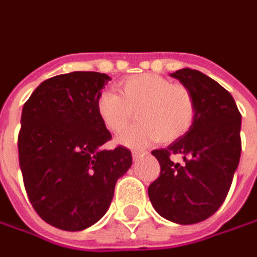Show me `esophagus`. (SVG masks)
<instances>
[{"label":"esophagus","mask_w":257,"mask_h":257,"mask_svg":"<svg viewBox=\"0 0 257 257\" xmlns=\"http://www.w3.org/2000/svg\"><path fill=\"white\" fill-rule=\"evenodd\" d=\"M140 157H141V152L133 151V159H134V161H137V159H140Z\"/></svg>","instance_id":"obj_1"}]
</instances>
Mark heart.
I'll return each mask as SVG.
<instances>
[{
  "label": "heart",
  "mask_w": 257,
  "mask_h": 257,
  "mask_svg": "<svg viewBox=\"0 0 257 257\" xmlns=\"http://www.w3.org/2000/svg\"><path fill=\"white\" fill-rule=\"evenodd\" d=\"M118 93L103 91L96 99V113L111 133H120L136 111L139 123L121 133L117 143L144 148L154 141L172 143L189 132L196 116L190 91L157 74H141L118 84Z\"/></svg>",
  "instance_id": "heart-1"
}]
</instances>
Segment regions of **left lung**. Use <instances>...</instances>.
I'll return each mask as SVG.
<instances>
[{"label": "left lung", "mask_w": 257, "mask_h": 257, "mask_svg": "<svg viewBox=\"0 0 257 257\" xmlns=\"http://www.w3.org/2000/svg\"><path fill=\"white\" fill-rule=\"evenodd\" d=\"M171 77L192 93V127L172 144L154 150L159 178L148 187L155 211L166 220L190 225L211 217L224 203L240 158V113L232 95L206 74L182 68ZM172 155L184 158L182 166Z\"/></svg>", "instance_id": "1"}]
</instances>
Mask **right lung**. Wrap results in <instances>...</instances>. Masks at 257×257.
Listing matches in <instances>:
<instances>
[{
  "mask_svg": "<svg viewBox=\"0 0 257 257\" xmlns=\"http://www.w3.org/2000/svg\"><path fill=\"white\" fill-rule=\"evenodd\" d=\"M106 74L74 71L49 78L22 109L19 166L28 197L40 218L63 231H82L110 207L114 186L133 164L96 113Z\"/></svg>",
  "mask_w": 257,
  "mask_h": 257,
  "instance_id": "add662e5",
  "label": "right lung"
}]
</instances>
